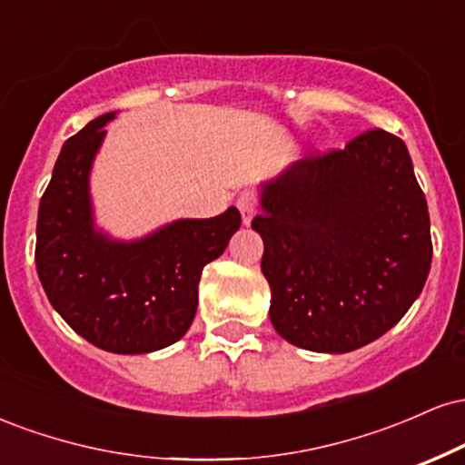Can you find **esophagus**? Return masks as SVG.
<instances>
[{
  "label": "esophagus",
  "mask_w": 465,
  "mask_h": 465,
  "mask_svg": "<svg viewBox=\"0 0 465 465\" xmlns=\"http://www.w3.org/2000/svg\"><path fill=\"white\" fill-rule=\"evenodd\" d=\"M240 214H242V223L244 225H249L251 218L255 216V207H258V196L253 194V192H242V194L238 196L236 201Z\"/></svg>",
  "instance_id": "esophagus-1"
}]
</instances>
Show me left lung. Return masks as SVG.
Instances as JSON below:
<instances>
[{
	"instance_id": "1",
	"label": "left lung",
	"mask_w": 465,
	"mask_h": 465,
	"mask_svg": "<svg viewBox=\"0 0 465 465\" xmlns=\"http://www.w3.org/2000/svg\"><path fill=\"white\" fill-rule=\"evenodd\" d=\"M271 323L297 348L345 354L391 330L433 260L430 218L409 151L382 129L303 157L262 185Z\"/></svg>"
}]
</instances>
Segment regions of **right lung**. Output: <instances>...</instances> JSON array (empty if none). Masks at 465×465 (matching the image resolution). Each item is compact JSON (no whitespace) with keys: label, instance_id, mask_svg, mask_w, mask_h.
<instances>
[{"label":"right lung","instance_id":"obj_1","mask_svg":"<svg viewBox=\"0 0 465 465\" xmlns=\"http://www.w3.org/2000/svg\"><path fill=\"white\" fill-rule=\"evenodd\" d=\"M104 114L69 137L58 154L36 221V273L54 311L95 348L146 354L188 332L199 306L203 266L227 249L240 212L183 218L133 242L94 227L89 170Z\"/></svg>","mask_w":465,"mask_h":465}]
</instances>
